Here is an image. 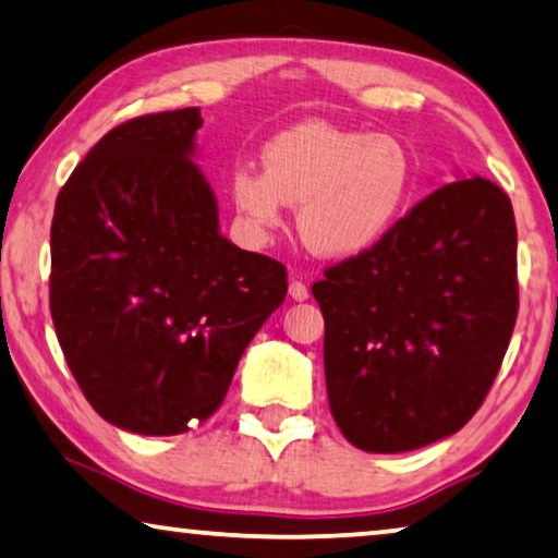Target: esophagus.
Returning <instances> with one entry per match:
<instances>
[{"mask_svg":"<svg viewBox=\"0 0 558 558\" xmlns=\"http://www.w3.org/2000/svg\"><path fill=\"white\" fill-rule=\"evenodd\" d=\"M290 298L293 301H307V295H311V290H307V286L303 280H290Z\"/></svg>","mask_w":558,"mask_h":558,"instance_id":"34e87169","label":"esophagus"}]
</instances>
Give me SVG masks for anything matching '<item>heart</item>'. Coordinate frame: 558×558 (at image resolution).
I'll return each mask as SVG.
<instances>
[{
	"label": "heart",
	"mask_w": 558,
	"mask_h": 558,
	"mask_svg": "<svg viewBox=\"0 0 558 558\" xmlns=\"http://www.w3.org/2000/svg\"><path fill=\"white\" fill-rule=\"evenodd\" d=\"M413 180V157L398 137L313 120L272 137L263 147V170L238 165L230 199L255 238H268L286 222V203L301 205L298 230L305 245L348 257L393 228Z\"/></svg>",
	"instance_id": "b5f03b06"
}]
</instances>
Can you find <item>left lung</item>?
Segmentation results:
<instances>
[{"label": "left lung", "mask_w": 558, "mask_h": 558, "mask_svg": "<svg viewBox=\"0 0 558 558\" xmlns=\"http://www.w3.org/2000/svg\"><path fill=\"white\" fill-rule=\"evenodd\" d=\"M330 413L355 448L401 453L456 434L486 401L519 313L517 220L486 178L415 203L368 251L330 265Z\"/></svg>", "instance_id": "1"}]
</instances>
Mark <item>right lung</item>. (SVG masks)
Segmentation results:
<instances>
[{
    "mask_svg": "<svg viewBox=\"0 0 558 558\" xmlns=\"http://www.w3.org/2000/svg\"><path fill=\"white\" fill-rule=\"evenodd\" d=\"M199 124V107L118 124L54 205L57 340L89 405L132 434L178 436L210 418L288 293L286 265L220 235L190 160Z\"/></svg>",
    "mask_w": 558,
    "mask_h": 558,
    "instance_id": "1",
    "label": "right lung"
}]
</instances>
